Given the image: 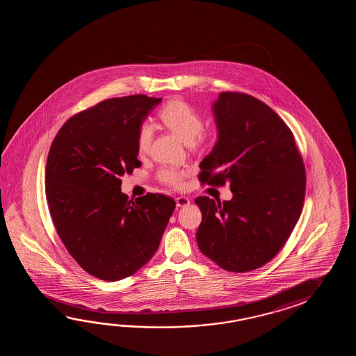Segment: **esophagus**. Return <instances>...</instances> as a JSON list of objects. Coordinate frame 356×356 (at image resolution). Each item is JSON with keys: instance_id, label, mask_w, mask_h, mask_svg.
<instances>
[{"instance_id": "1", "label": "esophagus", "mask_w": 356, "mask_h": 356, "mask_svg": "<svg viewBox=\"0 0 356 356\" xmlns=\"http://www.w3.org/2000/svg\"><path fill=\"white\" fill-rule=\"evenodd\" d=\"M175 204H177V207H186V206H188L191 202H189V200L187 197L181 196L175 198Z\"/></svg>"}]
</instances>
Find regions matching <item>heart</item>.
<instances>
[{
  "mask_svg": "<svg viewBox=\"0 0 356 356\" xmlns=\"http://www.w3.org/2000/svg\"><path fill=\"white\" fill-rule=\"evenodd\" d=\"M160 120L175 135L179 137L186 144L197 141V144H204L209 141L210 135L202 132L204 121L201 114L195 108L183 100H172L160 112ZM152 141V127L149 123H144L137 134V152L146 155ZM186 173L177 169H163L160 172V181L167 183L172 187L179 188L183 184Z\"/></svg>",
  "mask_w": 356,
  "mask_h": 356,
  "instance_id": "obj_1",
  "label": "heart"
}]
</instances>
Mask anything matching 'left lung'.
<instances>
[{
    "label": "left lung",
    "mask_w": 356,
    "mask_h": 356,
    "mask_svg": "<svg viewBox=\"0 0 356 356\" xmlns=\"http://www.w3.org/2000/svg\"><path fill=\"white\" fill-rule=\"evenodd\" d=\"M218 140L200 163V179L230 184L232 200L198 197V248L221 268L248 273L271 261L302 213L305 172L296 140L261 100L221 92L212 103Z\"/></svg>",
    "instance_id": "8db88e82"
}]
</instances>
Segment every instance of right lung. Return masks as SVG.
I'll use <instances>...</instances> for the list:
<instances>
[{
	"label": "right lung",
	"instance_id": "obj_1",
	"mask_svg": "<svg viewBox=\"0 0 356 356\" xmlns=\"http://www.w3.org/2000/svg\"><path fill=\"white\" fill-rule=\"evenodd\" d=\"M161 98L131 95L99 103L70 118L54 137L46 168L49 212L60 241L100 280L126 279L159 248L173 198L129 200L120 178L141 167L137 134Z\"/></svg>",
	"mask_w": 356,
	"mask_h": 356
}]
</instances>
